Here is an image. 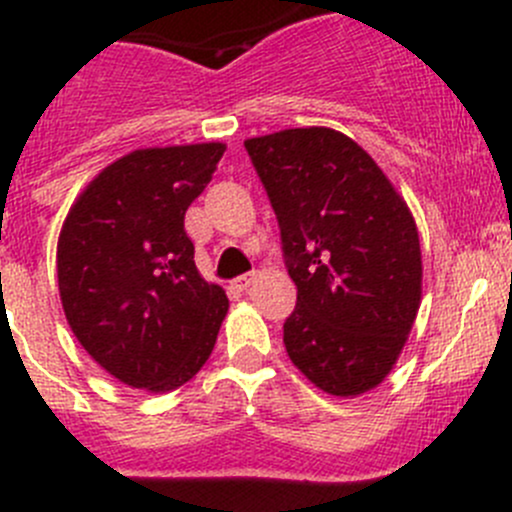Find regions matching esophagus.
<instances>
[{
	"label": "esophagus",
	"instance_id": "34e87169",
	"mask_svg": "<svg viewBox=\"0 0 512 512\" xmlns=\"http://www.w3.org/2000/svg\"><path fill=\"white\" fill-rule=\"evenodd\" d=\"M257 280V275L255 272H250V275H240V277H235V280H232V285H235L237 289H240V292H245L247 287L252 285V282Z\"/></svg>",
	"mask_w": 512,
	"mask_h": 512
}]
</instances>
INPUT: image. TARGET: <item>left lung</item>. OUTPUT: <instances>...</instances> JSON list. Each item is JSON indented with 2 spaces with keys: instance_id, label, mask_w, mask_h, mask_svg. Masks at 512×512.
<instances>
[{
  "instance_id": "8db88e82",
  "label": "left lung",
  "mask_w": 512,
  "mask_h": 512,
  "mask_svg": "<svg viewBox=\"0 0 512 512\" xmlns=\"http://www.w3.org/2000/svg\"><path fill=\"white\" fill-rule=\"evenodd\" d=\"M297 285L285 322L292 364L354 399L389 376L421 307L416 220L376 160L324 126L247 138Z\"/></svg>"
}]
</instances>
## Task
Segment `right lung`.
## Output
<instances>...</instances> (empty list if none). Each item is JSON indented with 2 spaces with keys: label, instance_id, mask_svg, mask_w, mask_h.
Instances as JSON below:
<instances>
[{
  "label": "right lung",
  "instance_id": "add662e5",
  "mask_svg": "<svg viewBox=\"0 0 512 512\" xmlns=\"http://www.w3.org/2000/svg\"><path fill=\"white\" fill-rule=\"evenodd\" d=\"M225 143L138 148L79 193L56 245L66 322L101 369L168 394L213 354L227 294L203 280L185 210L213 180Z\"/></svg>",
  "mask_w": 512,
  "mask_h": 512
}]
</instances>
